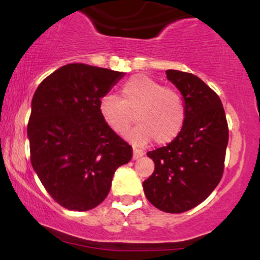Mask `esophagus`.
I'll list each match as a JSON object with an SVG mask.
<instances>
[{"instance_id":"obj_1","label":"esophagus","mask_w":260,"mask_h":260,"mask_svg":"<svg viewBox=\"0 0 260 260\" xmlns=\"http://www.w3.org/2000/svg\"><path fill=\"white\" fill-rule=\"evenodd\" d=\"M140 156H143V151L138 150V149H133V160L139 159Z\"/></svg>"}]
</instances>
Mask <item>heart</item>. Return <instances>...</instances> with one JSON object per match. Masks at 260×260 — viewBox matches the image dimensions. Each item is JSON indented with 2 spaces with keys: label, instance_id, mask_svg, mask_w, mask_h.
<instances>
[{
  "label": "heart",
  "instance_id": "1",
  "mask_svg": "<svg viewBox=\"0 0 260 260\" xmlns=\"http://www.w3.org/2000/svg\"><path fill=\"white\" fill-rule=\"evenodd\" d=\"M101 120L113 133L124 134L138 121L127 139L145 145L151 139L159 145L171 143L180 134L186 118L181 95L144 74L133 76L122 85L121 100L105 95L99 103Z\"/></svg>",
  "mask_w": 260,
  "mask_h": 260
}]
</instances>
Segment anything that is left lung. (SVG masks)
Returning a JSON list of instances; mask_svg holds the SVG:
<instances>
[{
  "label": "left lung",
  "mask_w": 260,
  "mask_h": 260,
  "mask_svg": "<svg viewBox=\"0 0 260 260\" xmlns=\"http://www.w3.org/2000/svg\"><path fill=\"white\" fill-rule=\"evenodd\" d=\"M166 77L183 96L186 118L171 143L147 154L155 169L143 188L155 208L177 214L201 204L219 184L229 128L221 100L201 78L175 70Z\"/></svg>",
  "instance_id": "left-lung-1"
}]
</instances>
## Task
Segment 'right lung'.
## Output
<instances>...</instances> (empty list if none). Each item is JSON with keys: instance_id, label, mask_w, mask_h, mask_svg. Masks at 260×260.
Here are the masks:
<instances>
[{"instance_id": "add662e5", "label": "right lung", "mask_w": 260, "mask_h": 260, "mask_svg": "<svg viewBox=\"0 0 260 260\" xmlns=\"http://www.w3.org/2000/svg\"><path fill=\"white\" fill-rule=\"evenodd\" d=\"M123 72L83 63L62 66L38 86L28 123L30 160L50 196L66 209L98 207L132 147L101 120V98Z\"/></svg>"}]
</instances>
